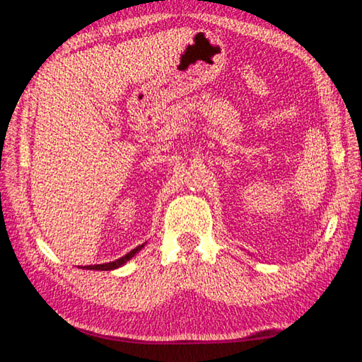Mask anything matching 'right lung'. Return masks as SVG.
Masks as SVG:
<instances>
[{"label": "right lung", "mask_w": 362, "mask_h": 362, "mask_svg": "<svg viewBox=\"0 0 362 362\" xmlns=\"http://www.w3.org/2000/svg\"><path fill=\"white\" fill-rule=\"evenodd\" d=\"M145 246V244H140V246H137L136 249H132L131 252H127L124 257H121V259L115 260V262H110V263H102V265H88V267H83L86 269H100V272H108V269H116L124 265V263L127 260H131L134 255H136L140 249H142Z\"/></svg>", "instance_id": "add662e5"}]
</instances>
